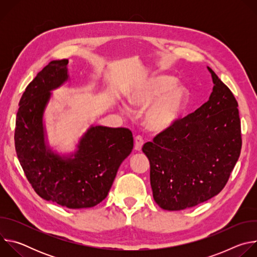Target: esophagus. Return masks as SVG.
<instances>
[{
  "label": "esophagus",
  "instance_id": "1",
  "mask_svg": "<svg viewBox=\"0 0 257 257\" xmlns=\"http://www.w3.org/2000/svg\"><path fill=\"white\" fill-rule=\"evenodd\" d=\"M142 145H143V139L141 136H136L134 139V150L136 152H140L142 149Z\"/></svg>",
  "mask_w": 257,
  "mask_h": 257
}]
</instances>
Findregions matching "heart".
Masks as SVG:
<instances>
[{
  "mask_svg": "<svg viewBox=\"0 0 257 257\" xmlns=\"http://www.w3.org/2000/svg\"><path fill=\"white\" fill-rule=\"evenodd\" d=\"M134 107H144L142 124L151 132L161 133L174 126L184 113L188 92L175 78L154 75L133 85L126 93Z\"/></svg>",
  "mask_w": 257,
  "mask_h": 257,
  "instance_id": "b5f03b06",
  "label": "heart"
}]
</instances>
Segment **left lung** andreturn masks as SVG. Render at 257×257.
I'll return each mask as SVG.
<instances>
[{
	"mask_svg": "<svg viewBox=\"0 0 257 257\" xmlns=\"http://www.w3.org/2000/svg\"><path fill=\"white\" fill-rule=\"evenodd\" d=\"M213 87L206 102L146 142L155 201L164 209L195 206L223 190L242 146L238 102L207 67Z\"/></svg>",
	"mask_w": 257,
	"mask_h": 257,
	"instance_id": "left-lung-1",
	"label": "left lung"
}]
</instances>
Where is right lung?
I'll use <instances>...</instances> for the list:
<instances>
[{
    "label": "right lung",
    "mask_w": 257,
    "mask_h": 257,
    "mask_svg": "<svg viewBox=\"0 0 257 257\" xmlns=\"http://www.w3.org/2000/svg\"><path fill=\"white\" fill-rule=\"evenodd\" d=\"M68 60L52 61L28 84L19 102L15 149L34 191L68 208L92 207L111 189L118 169L133 149L127 128L90 126L77 151L60 156L47 143L44 113L52 90L68 79Z\"/></svg>",
    "instance_id": "right-lung-1"
}]
</instances>
